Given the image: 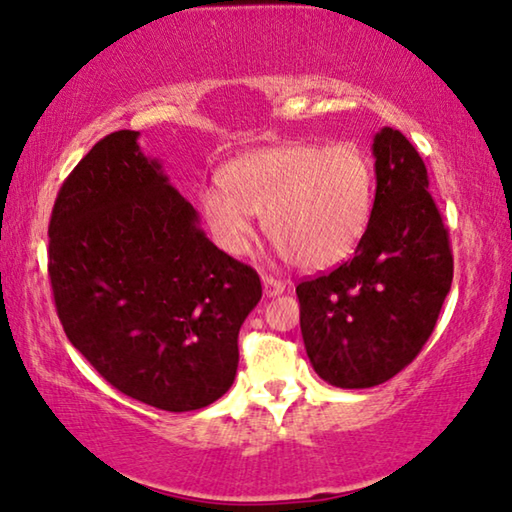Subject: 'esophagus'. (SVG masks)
<instances>
[{"label": "esophagus", "instance_id": "34e87169", "mask_svg": "<svg viewBox=\"0 0 512 512\" xmlns=\"http://www.w3.org/2000/svg\"><path fill=\"white\" fill-rule=\"evenodd\" d=\"M263 291L268 298H277V295H281L286 291V284L284 281L274 279V277H268V274H263Z\"/></svg>", "mask_w": 512, "mask_h": 512}]
</instances>
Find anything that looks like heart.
Masks as SVG:
<instances>
[{
    "label": "heart",
    "instance_id": "b5f03b06",
    "mask_svg": "<svg viewBox=\"0 0 512 512\" xmlns=\"http://www.w3.org/2000/svg\"><path fill=\"white\" fill-rule=\"evenodd\" d=\"M201 191L214 242L251 251L256 217L281 254L309 272L337 268L358 249L374 210V166L355 143H284L242 154Z\"/></svg>",
    "mask_w": 512,
    "mask_h": 512
}]
</instances>
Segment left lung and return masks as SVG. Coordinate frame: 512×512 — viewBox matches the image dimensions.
<instances>
[{"label":"left lung","mask_w":512,"mask_h":512,"mask_svg":"<svg viewBox=\"0 0 512 512\" xmlns=\"http://www.w3.org/2000/svg\"><path fill=\"white\" fill-rule=\"evenodd\" d=\"M376 196L355 256L295 288L311 367L337 388H374L432 335L453 284L448 231L427 168L402 131L374 136Z\"/></svg>","instance_id":"8db88e82"}]
</instances>
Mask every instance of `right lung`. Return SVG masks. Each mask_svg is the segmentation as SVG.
Wrapping results in <instances>:
<instances>
[{
  "instance_id": "add662e5",
  "label": "right lung",
  "mask_w": 512,
  "mask_h": 512,
  "mask_svg": "<svg viewBox=\"0 0 512 512\" xmlns=\"http://www.w3.org/2000/svg\"><path fill=\"white\" fill-rule=\"evenodd\" d=\"M138 131L99 140L59 189L48 272L69 342L113 388L182 413L217 402L263 288L214 247Z\"/></svg>"
}]
</instances>
